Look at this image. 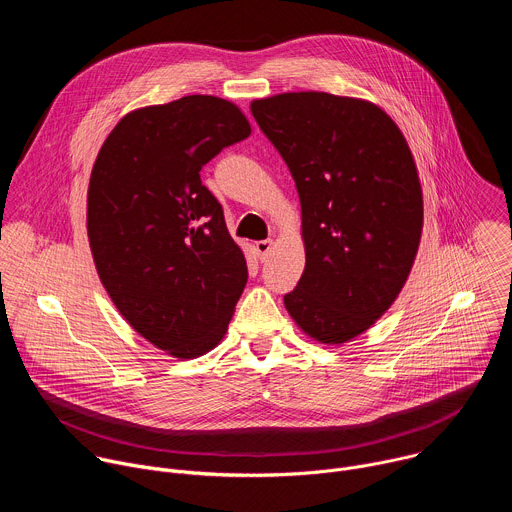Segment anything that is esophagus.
Returning a JSON list of instances; mask_svg holds the SVG:
<instances>
[{
    "label": "esophagus",
    "instance_id": "esophagus-1",
    "mask_svg": "<svg viewBox=\"0 0 512 512\" xmlns=\"http://www.w3.org/2000/svg\"><path fill=\"white\" fill-rule=\"evenodd\" d=\"M271 239H265V241H257L255 243V249H257V255L261 261H265L269 257V251H271Z\"/></svg>",
    "mask_w": 512,
    "mask_h": 512
}]
</instances>
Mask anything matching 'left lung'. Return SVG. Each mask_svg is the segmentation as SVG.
<instances>
[{
  "label": "left lung",
  "instance_id": "left-lung-1",
  "mask_svg": "<svg viewBox=\"0 0 512 512\" xmlns=\"http://www.w3.org/2000/svg\"><path fill=\"white\" fill-rule=\"evenodd\" d=\"M251 113L302 202L306 269L285 308L318 342H346L389 310L417 255L423 198L409 145L360 99L283 93Z\"/></svg>",
  "mask_w": 512,
  "mask_h": 512
}]
</instances>
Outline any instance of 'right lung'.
I'll list each match as a JSON object with an SVG mask.
<instances>
[{
	"instance_id": "obj_1",
	"label": "right lung",
	"mask_w": 512,
	"mask_h": 512,
	"mask_svg": "<svg viewBox=\"0 0 512 512\" xmlns=\"http://www.w3.org/2000/svg\"><path fill=\"white\" fill-rule=\"evenodd\" d=\"M251 135L233 103L188 95L125 115L91 172L87 231L121 316L178 358L214 348L249 271L200 170Z\"/></svg>"
}]
</instances>
